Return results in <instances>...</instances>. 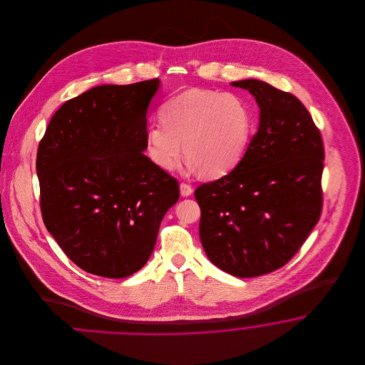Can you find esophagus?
I'll return each instance as SVG.
<instances>
[{
    "label": "esophagus",
    "instance_id": "obj_1",
    "mask_svg": "<svg viewBox=\"0 0 365 365\" xmlns=\"http://www.w3.org/2000/svg\"><path fill=\"white\" fill-rule=\"evenodd\" d=\"M180 194H182L183 197H189V195H191V194H192V187H191V185L182 182V183H180Z\"/></svg>",
    "mask_w": 365,
    "mask_h": 365
}]
</instances>
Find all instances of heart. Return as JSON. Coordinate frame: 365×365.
I'll list each match as a JSON object with an SVG mask.
<instances>
[{
  "instance_id": "1",
  "label": "heart",
  "mask_w": 365,
  "mask_h": 365,
  "mask_svg": "<svg viewBox=\"0 0 365 365\" xmlns=\"http://www.w3.org/2000/svg\"><path fill=\"white\" fill-rule=\"evenodd\" d=\"M161 122L152 123L146 150L163 170H173L182 155L205 176L232 170L247 149L253 116L242 97L190 88L161 106Z\"/></svg>"
}]
</instances>
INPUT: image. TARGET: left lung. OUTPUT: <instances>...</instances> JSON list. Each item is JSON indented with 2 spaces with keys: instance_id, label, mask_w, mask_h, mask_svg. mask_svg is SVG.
<instances>
[{
  "instance_id": "1",
  "label": "left lung",
  "mask_w": 365,
  "mask_h": 365,
  "mask_svg": "<svg viewBox=\"0 0 365 365\" xmlns=\"http://www.w3.org/2000/svg\"><path fill=\"white\" fill-rule=\"evenodd\" d=\"M260 106L257 133L237 167L195 191L200 238L216 267L238 278L293 259L323 208V139L292 93L256 79L232 82Z\"/></svg>"
}]
</instances>
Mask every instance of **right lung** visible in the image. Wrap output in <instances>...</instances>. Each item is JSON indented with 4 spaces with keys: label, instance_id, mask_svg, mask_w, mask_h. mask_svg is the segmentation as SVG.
Segmentation results:
<instances>
[{
    "label": "right lung",
    "instance_id": "1",
    "mask_svg": "<svg viewBox=\"0 0 365 365\" xmlns=\"http://www.w3.org/2000/svg\"><path fill=\"white\" fill-rule=\"evenodd\" d=\"M158 79L103 85L53 115L36 153L43 223L72 262L120 279L150 257L179 200L174 176L143 155Z\"/></svg>",
    "mask_w": 365,
    "mask_h": 365
}]
</instances>
